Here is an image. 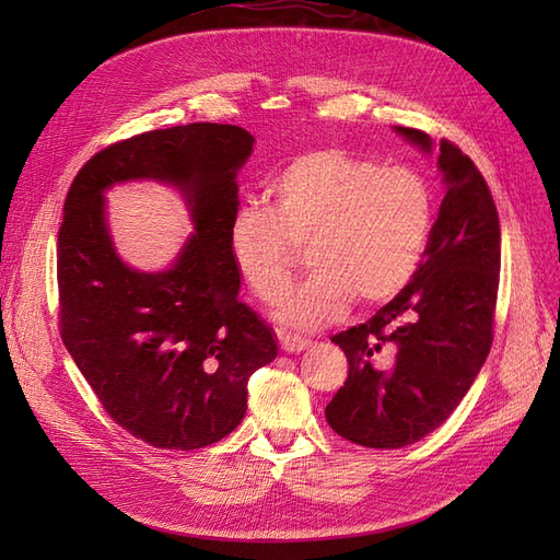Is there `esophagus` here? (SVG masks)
Wrapping results in <instances>:
<instances>
[{"mask_svg":"<svg viewBox=\"0 0 560 560\" xmlns=\"http://www.w3.org/2000/svg\"><path fill=\"white\" fill-rule=\"evenodd\" d=\"M278 338H280V346L284 352H303L306 348H311L308 338L292 336V334H278Z\"/></svg>","mask_w":560,"mask_h":560,"instance_id":"34e87169","label":"esophagus"}]
</instances>
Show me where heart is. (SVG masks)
<instances>
[{
    "mask_svg": "<svg viewBox=\"0 0 560 560\" xmlns=\"http://www.w3.org/2000/svg\"><path fill=\"white\" fill-rule=\"evenodd\" d=\"M268 191L273 212L243 206L231 217L229 254L247 290L276 303L290 284L294 249L308 245L313 273L278 308L287 329H322L354 296L374 306L413 280L434 217L430 184L413 167L319 149L284 165Z\"/></svg>",
    "mask_w": 560,
    "mask_h": 560,
    "instance_id": "b5f03b06",
    "label": "heart"
}]
</instances>
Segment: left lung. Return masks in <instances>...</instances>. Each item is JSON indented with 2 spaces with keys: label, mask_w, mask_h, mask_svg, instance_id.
<instances>
[{
  "label": "left lung",
  "mask_w": 560,
  "mask_h": 560,
  "mask_svg": "<svg viewBox=\"0 0 560 560\" xmlns=\"http://www.w3.org/2000/svg\"><path fill=\"white\" fill-rule=\"evenodd\" d=\"M393 130L422 154L436 151L446 196L413 280L364 325L331 336L348 378L325 416L369 448L416 444L455 411L493 343L500 282V219L477 165L446 140Z\"/></svg>",
  "instance_id": "obj_1"
}]
</instances>
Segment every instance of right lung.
Segmentation results:
<instances>
[{
  "label": "right lung",
  "mask_w": 560,
  "mask_h": 560,
  "mask_svg": "<svg viewBox=\"0 0 560 560\" xmlns=\"http://www.w3.org/2000/svg\"><path fill=\"white\" fill-rule=\"evenodd\" d=\"M254 147L241 126L189 124L135 135L74 177L58 235L60 334L100 404L154 448L194 451L241 425L247 381L278 358L276 334L238 301L229 254L238 171ZM178 189L195 233L172 266L117 257L104 194L114 183Z\"/></svg>",
  "instance_id": "add662e5"
}]
</instances>
